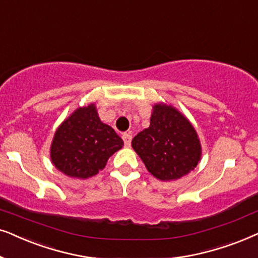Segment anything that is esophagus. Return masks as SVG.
Segmentation results:
<instances>
[{
	"mask_svg": "<svg viewBox=\"0 0 258 258\" xmlns=\"http://www.w3.org/2000/svg\"><path fill=\"white\" fill-rule=\"evenodd\" d=\"M122 139H123V141H124L125 147H129L130 143H132V134H130V133H124L122 135Z\"/></svg>",
	"mask_w": 258,
	"mask_h": 258,
	"instance_id": "obj_1",
	"label": "esophagus"
}]
</instances>
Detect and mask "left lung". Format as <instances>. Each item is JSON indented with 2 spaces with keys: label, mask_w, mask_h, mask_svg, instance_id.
<instances>
[{
  "label": "left lung",
  "mask_w": 258,
  "mask_h": 258,
  "mask_svg": "<svg viewBox=\"0 0 258 258\" xmlns=\"http://www.w3.org/2000/svg\"><path fill=\"white\" fill-rule=\"evenodd\" d=\"M132 146L148 172L162 181L182 178L202 158L196 129L181 112L163 103L153 106L150 125L134 137Z\"/></svg>",
  "instance_id": "obj_1"
}]
</instances>
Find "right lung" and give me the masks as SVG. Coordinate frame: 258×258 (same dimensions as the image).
<instances>
[{"mask_svg":"<svg viewBox=\"0 0 258 258\" xmlns=\"http://www.w3.org/2000/svg\"><path fill=\"white\" fill-rule=\"evenodd\" d=\"M123 146L115 130L100 121L95 104H89L73 111L56 129L51 160L65 175L88 179L104 168Z\"/></svg>","mask_w":258,"mask_h":258,"instance_id":"obj_1","label":"right lung"}]
</instances>
